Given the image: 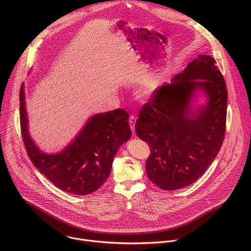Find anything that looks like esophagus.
I'll return each mask as SVG.
<instances>
[{"instance_id":"esophagus-1","label":"esophagus","mask_w":251,"mask_h":251,"mask_svg":"<svg viewBox=\"0 0 251 251\" xmlns=\"http://www.w3.org/2000/svg\"><path fill=\"white\" fill-rule=\"evenodd\" d=\"M129 124H130V127H131V130L133 132V134H135V125H136V117L134 115H131L130 116V119H129Z\"/></svg>"}]
</instances>
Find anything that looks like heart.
<instances>
[{
  "label": "heart",
  "instance_id": "obj_1",
  "mask_svg": "<svg viewBox=\"0 0 251 251\" xmlns=\"http://www.w3.org/2000/svg\"><path fill=\"white\" fill-rule=\"evenodd\" d=\"M159 79V75L158 74H152L149 75L143 82L141 87L137 91V95L142 98V99H149L152 96L154 93L157 82Z\"/></svg>",
  "mask_w": 251,
  "mask_h": 251
}]
</instances>
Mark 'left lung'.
<instances>
[{
	"label": "left lung",
	"mask_w": 251,
	"mask_h": 251,
	"mask_svg": "<svg viewBox=\"0 0 251 251\" xmlns=\"http://www.w3.org/2000/svg\"><path fill=\"white\" fill-rule=\"evenodd\" d=\"M216 61L199 55L142 107L137 136L151 147L149 179L163 190L192 184L217 156L226 132L227 91ZM205 98L196 104L200 95Z\"/></svg>",
	"instance_id": "1"
}]
</instances>
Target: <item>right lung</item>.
I'll return each mask as SVG.
<instances>
[{"label": "right lung", "mask_w": 251, "mask_h": 251, "mask_svg": "<svg viewBox=\"0 0 251 251\" xmlns=\"http://www.w3.org/2000/svg\"><path fill=\"white\" fill-rule=\"evenodd\" d=\"M20 110L22 135L33 165L56 187L75 195L91 194L106 181L119 147L132 135L128 113L118 108L91 116L62 151L47 153L29 134L24 83Z\"/></svg>", "instance_id": "right-lung-1"}]
</instances>
